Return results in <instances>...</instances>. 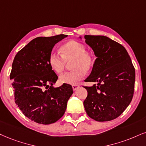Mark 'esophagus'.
<instances>
[{
    "instance_id": "34e87169",
    "label": "esophagus",
    "mask_w": 146,
    "mask_h": 146,
    "mask_svg": "<svg viewBox=\"0 0 146 146\" xmlns=\"http://www.w3.org/2000/svg\"><path fill=\"white\" fill-rule=\"evenodd\" d=\"M79 87H80V86L78 84H74V85H72V89L74 91H76Z\"/></svg>"
}]
</instances>
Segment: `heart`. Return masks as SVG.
Wrapping results in <instances>:
<instances>
[{
  "label": "heart",
  "mask_w": 146,
  "mask_h": 146,
  "mask_svg": "<svg viewBox=\"0 0 146 146\" xmlns=\"http://www.w3.org/2000/svg\"><path fill=\"white\" fill-rule=\"evenodd\" d=\"M84 44L76 40H70L61 47V54L52 51L48 56V64L57 74L64 71L66 62L71 60L73 70L62 74L59 80L61 83L76 84L85 76L87 71L93 68L95 58L91 53L87 52Z\"/></svg>",
  "instance_id": "heart-1"
}]
</instances>
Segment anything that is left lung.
I'll return each instance as SVG.
<instances>
[{
	"label": "left lung",
	"mask_w": 146,
	"mask_h": 146,
	"mask_svg": "<svg viewBox=\"0 0 146 146\" xmlns=\"http://www.w3.org/2000/svg\"><path fill=\"white\" fill-rule=\"evenodd\" d=\"M84 39L97 57L85 81L98 82L84 87L88 92L84 109L96 121L114 120L132 100L135 80L133 65L125 48L110 38L85 35Z\"/></svg>",
	"instance_id": "8db88e82"
}]
</instances>
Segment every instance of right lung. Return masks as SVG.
I'll use <instances>...</instances> for the list:
<instances>
[{
  "label": "right lung",
  "instance_id": "right-lung-1",
  "mask_svg": "<svg viewBox=\"0 0 146 146\" xmlns=\"http://www.w3.org/2000/svg\"><path fill=\"white\" fill-rule=\"evenodd\" d=\"M67 36L36 38L16 54L13 62L10 79L16 105L37 123L49 125L62 118L73 93L70 84L53 87L58 77L48 61L55 44Z\"/></svg>",
  "mask_w": 146,
  "mask_h": 146
}]
</instances>
